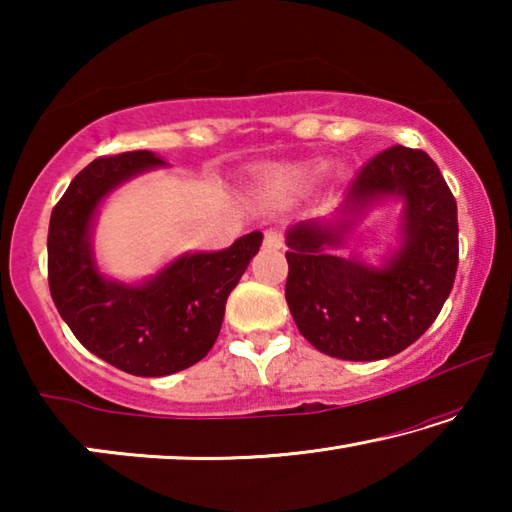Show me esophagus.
<instances>
[{"mask_svg":"<svg viewBox=\"0 0 512 512\" xmlns=\"http://www.w3.org/2000/svg\"><path fill=\"white\" fill-rule=\"evenodd\" d=\"M264 246L266 248H282L284 246V239H282V232L277 230H266L264 232Z\"/></svg>","mask_w":512,"mask_h":512,"instance_id":"obj_1","label":"esophagus"}]
</instances>
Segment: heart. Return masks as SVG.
<instances>
[{
  "mask_svg": "<svg viewBox=\"0 0 512 512\" xmlns=\"http://www.w3.org/2000/svg\"><path fill=\"white\" fill-rule=\"evenodd\" d=\"M307 180L305 171H284L280 176L271 180V187L277 189V192H289V189H296Z\"/></svg>",
  "mask_w": 512,
  "mask_h": 512,
  "instance_id": "b5f03b06",
  "label": "heart"
}]
</instances>
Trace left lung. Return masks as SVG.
<instances>
[{"label": "left lung", "mask_w": 512, "mask_h": 512, "mask_svg": "<svg viewBox=\"0 0 512 512\" xmlns=\"http://www.w3.org/2000/svg\"><path fill=\"white\" fill-rule=\"evenodd\" d=\"M386 200H402L403 214L385 262L334 256L360 216ZM287 246L284 296L300 334L329 357L386 359L427 332L454 287L456 201L427 153L397 144L357 173L332 219L291 225Z\"/></svg>", "instance_id": "obj_1"}]
</instances>
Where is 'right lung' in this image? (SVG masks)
I'll use <instances>...</instances> for the list:
<instances>
[{"label":"right lung","mask_w":512,"mask_h":512,"mask_svg":"<svg viewBox=\"0 0 512 512\" xmlns=\"http://www.w3.org/2000/svg\"><path fill=\"white\" fill-rule=\"evenodd\" d=\"M167 162L128 151L90 162L51 212L49 289L58 314L92 354L137 377H164L201 361L221 332L225 300L262 246V232L216 253H185L142 282L99 271L92 230L99 207L128 180Z\"/></svg>","instance_id":"1"}]
</instances>
